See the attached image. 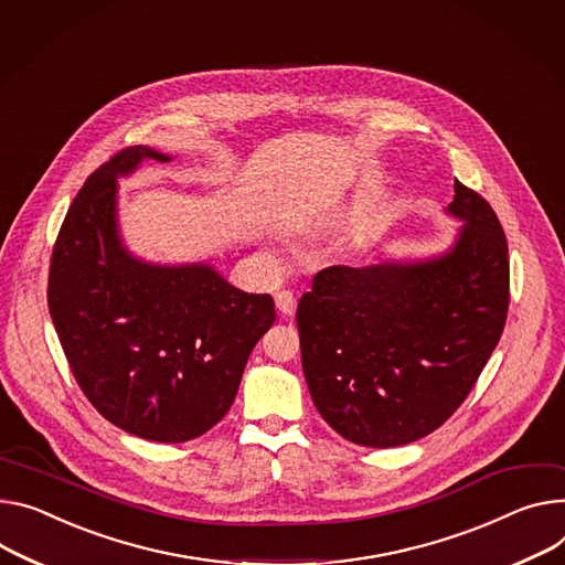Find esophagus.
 Wrapping results in <instances>:
<instances>
[{
	"mask_svg": "<svg viewBox=\"0 0 565 565\" xmlns=\"http://www.w3.org/2000/svg\"><path fill=\"white\" fill-rule=\"evenodd\" d=\"M274 298H276V308L282 317H291L296 312V296L291 291H287V289L276 291Z\"/></svg>",
	"mask_w": 565,
	"mask_h": 565,
	"instance_id": "34e87169",
	"label": "esophagus"
}]
</instances>
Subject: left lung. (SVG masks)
Returning <instances> with one entry per match:
<instances>
[{"label":"left lung","mask_w":565,"mask_h":565,"mask_svg":"<svg viewBox=\"0 0 565 565\" xmlns=\"http://www.w3.org/2000/svg\"><path fill=\"white\" fill-rule=\"evenodd\" d=\"M446 214L461 222L446 250L328 267L298 300L310 396L358 446L396 448L444 425L500 341L509 308L502 226L459 181Z\"/></svg>","instance_id":"8db88e82"}]
</instances>
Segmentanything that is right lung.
I'll use <instances>...</instances> for the list:
<instances>
[{"label": "right lung", "mask_w": 565, "mask_h": 565, "mask_svg": "<svg viewBox=\"0 0 565 565\" xmlns=\"http://www.w3.org/2000/svg\"><path fill=\"white\" fill-rule=\"evenodd\" d=\"M171 156L136 145L85 181L61 226L50 315L83 394L134 437L183 444L231 409L250 351L276 321L210 263L162 265L128 250L117 181Z\"/></svg>", "instance_id": "right-lung-1"}]
</instances>
